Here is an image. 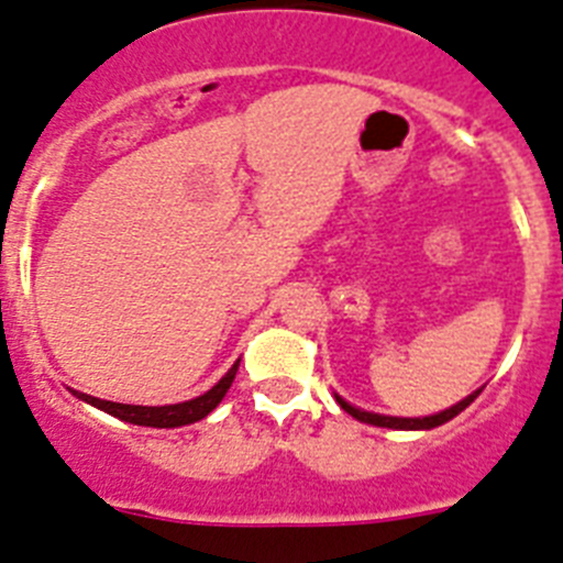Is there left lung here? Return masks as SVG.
<instances>
[{
	"label": "left lung",
	"mask_w": 563,
	"mask_h": 563,
	"mask_svg": "<svg viewBox=\"0 0 563 563\" xmlns=\"http://www.w3.org/2000/svg\"><path fill=\"white\" fill-rule=\"evenodd\" d=\"M482 394V388L473 390L471 397H464L462 402H456L453 408L442 410V413H433V417H422V419H408V417H383V413H371V410H360L354 408V405H349L342 397H336V402H340V408L345 410V413H351L354 419H360V422H368V424H376V428H394V430H430L437 428V424H444L451 422L453 417H459L467 405L473 402V399Z\"/></svg>",
	"instance_id": "obj_1"
}]
</instances>
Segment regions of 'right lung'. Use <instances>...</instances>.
<instances>
[{
    "instance_id": "obj_1",
    "label": "right lung",
    "mask_w": 563,
    "mask_h": 563,
    "mask_svg": "<svg viewBox=\"0 0 563 563\" xmlns=\"http://www.w3.org/2000/svg\"><path fill=\"white\" fill-rule=\"evenodd\" d=\"M238 365L241 360L221 376V383L212 385L207 394H200V397L189 399V402H178V405H161V408H146V405H121V402H107V399L99 397H90V394H78L73 390L78 399H85L90 402L92 408L104 410L110 417L121 419V422H130V424H144V428H180V424H192L198 419L209 417L221 399L227 397V390L232 388L234 383V374H238Z\"/></svg>"
}]
</instances>
